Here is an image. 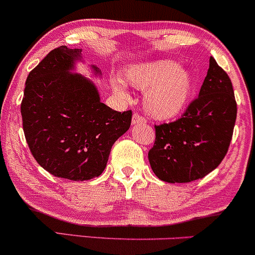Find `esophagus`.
<instances>
[{
    "mask_svg": "<svg viewBox=\"0 0 255 255\" xmlns=\"http://www.w3.org/2000/svg\"><path fill=\"white\" fill-rule=\"evenodd\" d=\"M146 122V120H145V118H142V116H140L139 114L137 113H135L133 115V119H131V124L133 125H140V124H145Z\"/></svg>",
    "mask_w": 255,
    "mask_h": 255,
    "instance_id": "obj_1",
    "label": "esophagus"
}]
</instances>
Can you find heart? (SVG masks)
<instances>
[{
  "mask_svg": "<svg viewBox=\"0 0 255 255\" xmlns=\"http://www.w3.org/2000/svg\"><path fill=\"white\" fill-rule=\"evenodd\" d=\"M126 80L136 89L146 91L144 107L148 115L157 120L176 118L186 109L194 89V77L175 61L162 60L136 64L127 69ZM114 90L126 96V86L120 81Z\"/></svg>",
  "mask_w": 255,
  "mask_h": 255,
  "instance_id": "heart-1",
  "label": "heart"
}]
</instances>
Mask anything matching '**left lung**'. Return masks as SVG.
<instances>
[{
    "label": "left lung",
    "instance_id": "obj_1",
    "mask_svg": "<svg viewBox=\"0 0 255 255\" xmlns=\"http://www.w3.org/2000/svg\"><path fill=\"white\" fill-rule=\"evenodd\" d=\"M233 84L212 56L199 97L180 119L154 126L148 160L156 176L169 183L192 182L221 164L236 121Z\"/></svg>",
    "mask_w": 255,
    "mask_h": 255
}]
</instances>
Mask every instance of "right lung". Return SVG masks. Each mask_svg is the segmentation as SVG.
<instances>
[{"mask_svg": "<svg viewBox=\"0 0 255 255\" xmlns=\"http://www.w3.org/2000/svg\"><path fill=\"white\" fill-rule=\"evenodd\" d=\"M78 60L81 49L49 52L26 79L21 116L38 164L56 177L85 181L104 171L114 142L129 129L131 111L102 103L92 81L71 73Z\"/></svg>", "mask_w": 255, "mask_h": 255, "instance_id": "1", "label": "right lung"}]
</instances>
